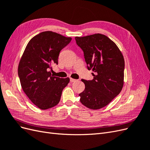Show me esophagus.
Masks as SVG:
<instances>
[{
	"label": "esophagus",
	"instance_id": "esophagus-1",
	"mask_svg": "<svg viewBox=\"0 0 150 150\" xmlns=\"http://www.w3.org/2000/svg\"><path fill=\"white\" fill-rule=\"evenodd\" d=\"M77 79H73V78H70V81L71 83H73V82H75V81H76Z\"/></svg>",
	"mask_w": 150,
	"mask_h": 150
}]
</instances>
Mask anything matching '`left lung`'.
<instances>
[{
	"instance_id": "left-lung-1",
	"label": "left lung",
	"mask_w": 150,
	"mask_h": 150,
	"mask_svg": "<svg viewBox=\"0 0 150 150\" xmlns=\"http://www.w3.org/2000/svg\"><path fill=\"white\" fill-rule=\"evenodd\" d=\"M82 49L93 80L81 79L85 84L80 101L91 110L105 107L118 95L124 84L125 60L116 44L106 35L94 34L75 37Z\"/></svg>"
}]
</instances>
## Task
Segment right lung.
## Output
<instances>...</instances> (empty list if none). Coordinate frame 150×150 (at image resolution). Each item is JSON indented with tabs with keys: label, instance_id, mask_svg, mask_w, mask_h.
Segmentation results:
<instances>
[{
	"label": "right lung",
	"instance_id": "obj_1",
	"mask_svg": "<svg viewBox=\"0 0 150 150\" xmlns=\"http://www.w3.org/2000/svg\"><path fill=\"white\" fill-rule=\"evenodd\" d=\"M72 38L52 31H44L32 38L18 66L22 90L40 110H47L59 103L62 90L69 78L51 74L52 66L58 64L59 52Z\"/></svg>",
	"mask_w": 150,
	"mask_h": 150
}]
</instances>
